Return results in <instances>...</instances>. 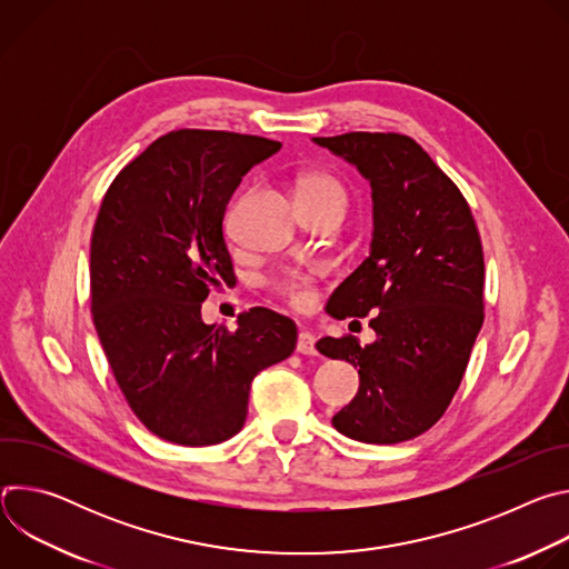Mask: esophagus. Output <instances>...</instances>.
I'll use <instances>...</instances> for the list:
<instances>
[{
    "label": "esophagus",
    "instance_id": "obj_1",
    "mask_svg": "<svg viewBox=\"0 0 569 569\" xmlns=\"http://www.w3.org/2000/svg\"><path fill=\"white\" fill-rule=\"evenodd\" d=\"M297 351L303 353V356H315L317 353L315 336L310 331H299V336H297Z\"/></svg>",
    "mask_w": 569,
    "mask_h": 569
}]
</instances>
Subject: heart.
<instances>
[{"label":"heart","mask_w":569,"mask_h":569,"mask_svg":"<svg viewBox=\"0 0 569 569\" xmlns=\"http://www.w3.org/2000/svg\"><path fill=\"white\" fill-rule=\"evenodd\" d=\"M297 196L299 200H315V198H342L345 200V191L340 187V182L321 171H312L299 178L297 184ZM323 274L321 266L308 268V270H281L270 279V288L274 292H279L290 306L295 308H306L312 303L315 299V290H317V279Z\"/></svg>","instance_id":"heart-1"}]
</instances>
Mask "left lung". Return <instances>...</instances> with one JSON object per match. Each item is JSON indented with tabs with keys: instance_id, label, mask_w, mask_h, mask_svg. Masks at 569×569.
I'll use <instances>...</instances> for the list:
<instances>
[{
	"instance_id": "obj_1",
	"label": "left lung",
	"mask_w": 569,
	"mask_h": 569,
	"mask_svg": "<svg viewBox=\"0 0 569 569\" xmlns=\"http://www.w3.org/2000/svg\"><path fill=\"white\" fill-rule=\"evenodd\" d=\"M371 182L369 257L329 301L338 319L365 317L378 340L321 338L317 351L358 367V396L333 417L365 443L430 430L459 389L483 321V250L459 187L400 132L315 137Z\"/></svg>"
}]
</instances>
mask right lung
Masks as SVG:
<instances>
[{
  "label": "right lung",
  "instance_id": "obj_1",
  "mask_svg": "<svg viewBox=\"0 0 569 569\" xmlns=\"http://www.w3.org/2000/svg\"><path fill=\"white\" fill-rule=\"evenodd\" d=\"M279 141L182 128L154 139L103 196L90 246L92 319L134 417L159 439L213 446L248 417L254 376L297 347L270 308L207 327L209 290L233 277L222 218L236 187Z\"/></svg>",
  "mask_w": 569,
  "mask_h": 569
}]
</instances>
